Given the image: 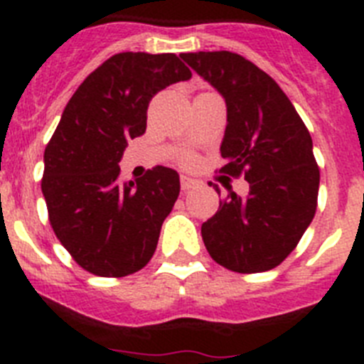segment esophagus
Segmentation results:
<instances>
[{"label": "esophagus", "mask_w": 364, "mask_h": 364, "mask_svg": "<svg viewBox=\"0 0 364 364\" xmlns=\"http://www.w3.org/2000/svg\"><path fill=\"white\" fill-rule=\"evenodd\" d=\"M180 186H182V189H184V191H189V189L197 188L198 182L195 178H191V176L182 175V176H180Z\"/></svg>", "instance_id": "1"}]
</instances>
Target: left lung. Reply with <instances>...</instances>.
Segmentation results:
<instances>
[{
  "label": "left lung",
  "mask_w": 364,
  "mask_h": 364,
  "mask_svg": "<svg viewBox=\"0 0 364 364\" xmlns=\"http://www.w3.org/2000/svg\"><path fill=\"white\" fill-rule=\"evenodd\" d=\"M180 58L226 102L220 171L244 173L250 184L246 198L228 189L217 213L202 224L205 250L231 272H268L294 252L315 215L319 167L310 133L277 82L240 54Z\"/></svg>",
  "instance_id": "1"
}]
</instances>
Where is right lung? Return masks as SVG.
Masks as SVG:
<instances>
[{"mask_svg": "<svg viewBox=\"0 0 364 364\" xmlns=\"http://www.w3.org/2000/svg\"><path fill=\"white\" fill-rule=\"evenodd\" d=\"M191 70L176 54L120 53L83 80L45 147L41 178L60 242L87 272L125 277L142 269L180 193L178 173L156 166L120 182L129 138L146 133L147 105Z\"/></svg>", "mask_w": 364, "mask_h": 364, "instance_id": "add662e5", "label": "right lung"}]
</instances>
